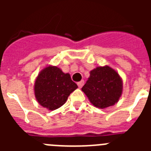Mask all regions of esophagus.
<instances>
[{
	"label": "esophagus",
	"mask_w": 151,
	"mask_h": 151,
	"mask_svg": "<svg viewBox=\"0 0 151 151\" xmlns=\"http://www.w3.org/2000/svg\"><path fill=\"white\" fill-rule=\"evenodd\" d=\"M84 83H85L84 80H82V81H80L79 82H78V83H77V85H78V88H82V86L84 85Z\"/></svg>",
	"instance_id": "34e87169"
}]
</instances>
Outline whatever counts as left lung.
I'll return each instance as SVG.
<instances>
[{
  "instance_id": "obj_1",
  "label": "left lung",
  "mask_w": 151,
  "mask_h": 151,
  "mask_svg": "<svg viewBox=\"0 0 151 151\" xmlns=\"http://www.w3.org/2000/svg\"><path fill=\"white\" fill-rule=\"evenodd\" d=\"M122 88V80L119 73L110 66H97L90 72L82 91L94 106L104 109L118 102Z\"/></svg>"
}]
</instances>
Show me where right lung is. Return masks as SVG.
I'll list each match as a JSON object with an SVG mask.
<instances>
[{
	"instance_id": "1",
	"label": "right lung",
	"mask_w": 151,
	"mask_h": 151,
	"mask_svg": "<svg viewBox=\"0 0 151 151\" xmlns=\"http://www.w3.org/2000/svg\"><path fill=\"white\" fill-rule=\"evenodd\" d=\"M77 88L69 73H64L57 66H48L42 69L36 78L35 96L41 106L54 110L63 106L69 94Z\"/></svg>"
}]
</instances>
